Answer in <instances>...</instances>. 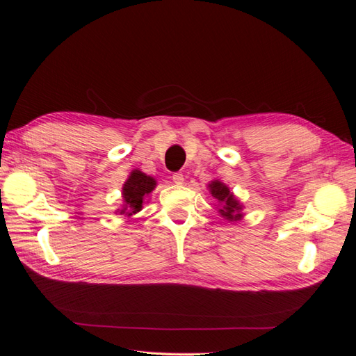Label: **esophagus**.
Returning <instances> with one entry per match:
<instances>
[{
  "label": "esophagus",
  "instance_id": "34e87169",
  "mask_svg": "<svg viewBox=\"0 0 356 356\" xmlns=\"http://www.w3.org/2000/svg\"><path fill=\"white\" fill-rule=\"evenodd\" d=\"M172 179H174V182H175L177 186H182V184H184V175L179 174V172H178V174L172 175Z\"/></svg>",
  "mask_w": 356,
  "mask_h": 356
}]
</instances>
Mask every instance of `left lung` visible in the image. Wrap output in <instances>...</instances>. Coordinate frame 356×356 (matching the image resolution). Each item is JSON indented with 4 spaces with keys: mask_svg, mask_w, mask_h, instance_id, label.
<instances>
[{
    "mask_svg": "<svg viewBox=\"0 0 356 356\" xmlns=\"http://www.w3.org/2000/svg\"><path fill=\"white\" fill-rule=\"evenodd\" d=\"M208 190L213 199H217L218 213L227 221H239L243 218V203L233 195L230 187L220 179H212L208 184Z\"/></svg>",
    "mask_w": 356,
    "mask_h": 356,
    "instance_id": "1",
    "label": "left lung"
}]
</instances>
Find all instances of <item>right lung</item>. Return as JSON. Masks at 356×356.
Returning a JSON list of instances; mask_svg holds the SVG:
<instances>
[{
	"label": "right lung",
	"mask_w": 356,
	"mask_h": 356,
	"mask_svg": "<svg viewBox=\"0 0 356 356\" xmlns=\"http://www.w3.org/2000/svg\"><path fill=\"white\" fill-rule=\"evenodd\" d=\"M156 178L144 174L143 170L134 169L122 187L123 203L120 208L115 209V213L124 215L127 218L134 217L135 213L143 209L145 197L156 188Z\"/></svg>",
	"instance_id": "right-lung-1"
}]
</instances>
